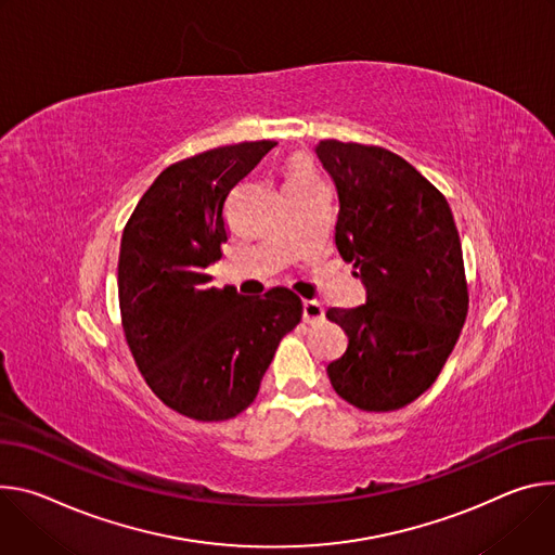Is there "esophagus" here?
<instances>
[{
	"instance_id": "34e87169",
	"label": "esophagus",
	"mask_w": 555,
	"mask_h": 555,
	"mask_svg": "<svg viewBox=\"0 0 555 555\" xmlns=\"http://www.w3.org/2000/svg\"><path fill=\"white\" fill-rule=\"evenodd\" d=\"M301 309H304V322H320L324 318V306L315 299H304Z\"/></svg>"
}]
</instances>
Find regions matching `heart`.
Here are the masks:
<instances>
[{
  "mask_svg": "<svg viewBox=\"0 0 555 555\" xmlns=\"http://www.w3.org/2000/svg\"><path fill=\"white\" fill-rule=\"evenodd\" d=\"M322 180L313 163L306 156H293L286 165V192H304L320 188Z\"/></svg>",
  "mask_w": 555,
  "mask_h": 555,
  "instance_id": "1",
  "label": "heart"
}]
</instances>
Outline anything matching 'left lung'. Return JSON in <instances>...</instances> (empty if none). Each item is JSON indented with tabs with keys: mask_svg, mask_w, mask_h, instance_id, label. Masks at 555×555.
<instances>
[{
	"mask_svg": "<svg viewBox=\"0 0 555 555\" xmlns=\"http://www.w3.org/2000/svg\"><path fill=\"white\" fill-rule=\"evenodd\" d=\"M339 196L335 244L367 299L328 309L348 337L328 363L335 392L365 412L405 408L433 386L467 318L461 237L446 196L390 150L326 139Z\"/></svg>",
	"mask_w": 555,
	"mask_h": 555,
	"instance_id": "8db88e82",
	"label": "left lung"
}]
</instances>
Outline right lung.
<instances>
[{
	"instance_id": "1",
	"label": "right lung",
	"mask_w": 555,
	"mask_h": 555,
	"mask_svg": "<svg viewBox=\"0 0 555 555\" xmlns=\"http://www.w3.org/2000/svg\"><path fill=\"white\" fill-rule=\"evenodd\" d=\"M275 141H246L182 158L152 182L120 240L118 306L132 357L173 412L229 421L254 403L301 299L284 286L244 297L209 286L222 258L224 207Z\"/></svg>"
}]
</instances>
